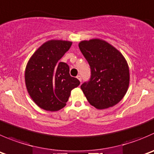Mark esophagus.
Wrapping results in <instances>:
<instances>
[{
    "instance_id": "1",
    "label": "esophagus",
    "mask_w": 154,
    "mask_h": 154,
    "mask_svg": "<svg viewBox=\"0 0 154 154\" xmlns=\"http://www.w3.org/2000/svg\"><path fill=\"white\" fill-rule=\"evenodd\" d=\"M77 78L78 79V80H80V82H81V80H82V77H81V76H80V75H77Z\"/></svg>"
}]
</instances>
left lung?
Listing matches in <instances>:
<instances>
[{"label": "left lung", "mask_w": 154, "mask_h": 154, "mask_svg": "<svg viewBox=\"0 0 154 154\" xmlns=\"http://www.w3.org/2000/svg\"><path fill=\"white\" fill-rule=\"evenodd\" d=\"M79 48L89 62L91 78L81 85L86 99L97 109L118 104L129 86V68L121 53L104 40L94 38L79 43Z\"/></svg>", "instance_id": "8db88e82"}]
</instances>
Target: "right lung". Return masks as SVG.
I'll list each match as a JSON object with an SVG mask.
<instances>
[{
	"mask_svg": "<svg viewBox=\"0 0 154 154\" xmlns=\"http://www.w3.org/2000/svg\"><path fill=\"white\" fill-rule=\"evenodd\" d=\"M72 42L50 40L37 49L27 63L25 82L31 99L38 107L57 111L66 105L71 92L80 81L69 74V66L59 60Z\"/></svg>",
	"mask_w": 154,
	"mask_h": 154,
	"instance_id": "right-lung-1",
	"label": "right lung"
}]
</instances>
